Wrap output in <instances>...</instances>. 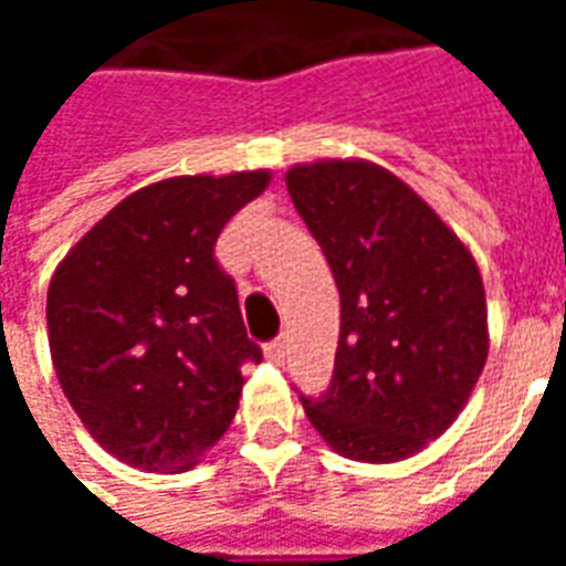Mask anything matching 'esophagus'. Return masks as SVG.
I'll use <instances>...</instances> for the list:
<instances>
[{"label":"esophagus","mask_w":566,"mask_h":566,"mask_svg":"<svg viewBox=\"0 0 566 566\" xmlns=\"http://www.w3.org/2000/svg\"><path fill=\"white\" fill-rule=\"evenodd\" d=\"M284 355H287V339H284V336H279V339H272V343L266 345V357H270L272 364H282Z\"/></svg>","instance_id":"obj_1"}]
</instances>
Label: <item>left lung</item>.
I'll list each match as a JSON object with an SVG mask.
<instances>
[{
	"label": "left lung",
	"instance_id": "left-lung-1",
	"mask_svg": "<svg viewBox=\"0 0 566 566\" xmlns=\"http://www.w3.org/2000/svg\"><path fill=\"white\" fill-rule=\"evenodd\" d=\"M284 185L339 287L333 381L303 409L336 454L406 461L454 424L485 369L482 272L385 166L296 163Z\"/></svg>",
	"mask_w": 566,
	"mask_h": 566
}]
</instances>
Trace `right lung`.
Masks as SVG:
<instances>
[{
  "label": "right lung",
  "instance_id": "obj_1",
  "mask_svg": "<svg viewBox=\"0 0 566 566\" xmlns=\"http://www.w3.org/2000/svg\"><path fill=\"white\" fill-rule=\"evenodd\" d=\"M270 178L254 169L154 181L96 221L51 275L56 379L117 461L185 473L233 421L242 364L263 355L214 242Z\"/></svg>",
  "mask_w": 566,
  "mask_h": 566
}]
</instances>
